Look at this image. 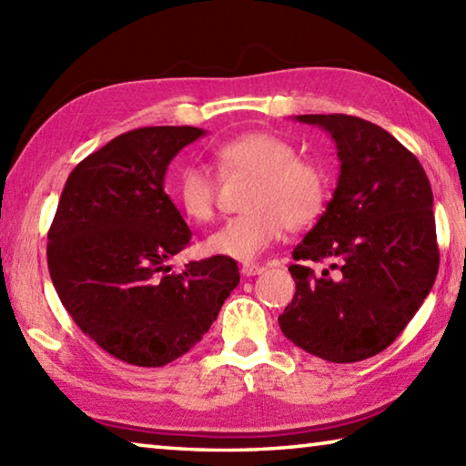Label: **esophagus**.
Returning <instances> with one entry per match:
<instances>
[{
    "label": "esophagus",
    "mask_w": 466,
    "mask_h": 466,
    "mask_svg": "<svg viewBox=\"0 0 466 466\" xmlns=\"http://www.w3.org/2000/svg\"><path fill=\"white\" fill-rule=\"evenodd\" d=\"M263 271H265V267H261V265H242V275H247V278H252V275H258Z\"/></svg>",
    "instance_id": "obj_1"
}]
</instances>
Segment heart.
Here are the masks:
<instances>
[{"mask_svg":"<svg viewBox=\"0 0 466 466\" xmlns=\"http://www.w3.org/2000/svg\"><path fill=\"white\" fill-rule=\"evenodd\" d=\"M219 168L252 177L244 208L248 211L218 228L205 247L214 255L250 263L279 238L283 228L312 224L325 208L329 178L320 164L298 157L288 139L273 133H242L214 149ZM175 201L195 222L216 214V183L208 168L188 164L177 175Z\"/></svg>","mask_w":466,"mask_h":466,"instance_id":"heart-1","label":"heart"}]
</instances>
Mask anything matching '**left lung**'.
Segmentation results:
<instances>
[{"mask_svg":"<svg viewBox=\"0 0 466 466\" xmlns=\"http://www.w3.org/2000/svg\"><path fill=\"white\" fill-rule=\"evenodd\" d=\"M335 141L333 199L294 248L281 333L312 356L351 364L386 350L436 281L433 195L420 160L378 125L350 115H298Z\"/></svg>","mask_w":466,"mask_h":466,"instance_id":"left-lung-1","label":"left lung"}]
</instances>
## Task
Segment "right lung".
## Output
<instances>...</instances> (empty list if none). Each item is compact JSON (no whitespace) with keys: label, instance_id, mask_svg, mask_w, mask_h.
Returning <instances> with one entry per match:
<instances>
[{"label":"right lung","instance_id":"1","mask_svg":"<svg viewBox=\"0 0 466 466\" xmlns=\"http://www.w3.org/2000/svg\"><path fill=\"white\" fill-rule=\"evenodd\" d=\"M203 129L141 127L77 164L63 187L46 261L61 304L110 356L167 366L201 341L238 286L234 258L168 273L191 230L164 191L168 164Z\"/></svg>","mask_w":466,"mask_h":466}]
</instances>
